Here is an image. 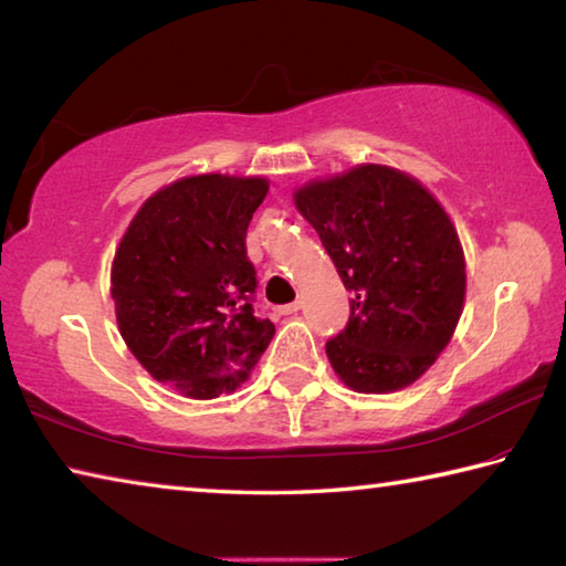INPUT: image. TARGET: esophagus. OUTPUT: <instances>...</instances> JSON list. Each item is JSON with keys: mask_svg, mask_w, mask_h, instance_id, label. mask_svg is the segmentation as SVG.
<instances>
[{"mask_svg": "<svg viewBox=\"0 0 566 566\" xmlns=\"http://www.w3.org/2000/svg\"><path fill=\"white\" fill-rule=\"evenodd\" d=\"M300 310H302V302H292V304H284V306H280V314L290 316V314H296Z\"/></svg>", "mask_w": 566, "mask_h": 566, "instance_id": "esophagus-1", "label": "esophagus"}]
</instances>
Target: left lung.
Segmentation results:
<instances>
[{
    "label": "left lung",
    "instance_id": "8db88e82",
    "mask_svg": "<svg viewBox=\"0 0 566 566\" xmlns=\"http://www.w3.org/2000/svg\"><path fill=\"white\" fill-rule=\"evenodd\" d=\"M352 292L346 326L326 342L338 378L358 394L410 386L448 346L465 302V256L453 222L423 185L358 166L294 192Z\"/></svg>",
    "mask_w": 566,
    "mask_h": 566
}]
</instances>
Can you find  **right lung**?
Instances as JSON below:
<instances>
[{
    "label": "right lung",
    "mask_w": 566,
    "mask_h": 566,
    "mask_svg": "<svg viewBox=\"0 0 566 566\" xmlns=\"http://www.w3.org/2000/svg\"><path fill=\"white\" fill-rule=\"evenodd\" d=\"M270 182L192 176L158 190L113 256L111 296L123 342L156 381L218 398L248 381L274 336L254 316L248 228Z\"/></svg>",
    "instance_id": "1"
}]
</instances>
